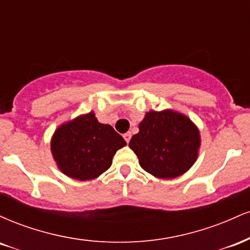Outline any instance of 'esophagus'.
Listing matches in <instances>:
<instances>
[{
  "mask_svg": "<svg viewBox=\"0 0 250 250\" xmlns=\"http://www.w3.org/2000/svg\"><path fill=\"white\" fill-rule=\"evenodd\" d=\"M123 137H125V142L129 143V141H130V139H131V134H130V133H125V134H123Z\"/></svg>",
  "mask_w": 250,
  "mask_h": 250,
  "instance_id": "34e87169",
  "label": "esophagus"
}]
</instances>
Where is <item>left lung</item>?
I'll return each instance as SVG.
<instances>
[{
	"label": "left lung",
	"mask_w": 250,
	"mask_h": 250,
	"mask_svg": "<svg viewBox=\"0 0 250 250\" xmlns=\"http://www.w3.org/2000/svg\"><path fill=\"white\" fill-rule=\"evenodd\" d=\"M200 130L185 114L173 109L149 110L129 147L142 169L159 179H175L191 168L199 156Z\"/></svg>",
	"instance_id": "obj_1"
}]
</instances>
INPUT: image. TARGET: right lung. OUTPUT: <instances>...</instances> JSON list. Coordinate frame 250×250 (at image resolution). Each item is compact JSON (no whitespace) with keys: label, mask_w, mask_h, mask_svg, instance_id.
<instances>
[{"label":"right lung","mask_w":250,"mask_h":250,"mask_svg":"<svg viewBox=\"0 0 250 250\" xmlns=\"http://www.w3.org/2000/svg\"><path fill=\"white\" fill-rule=\"evenodd\" d=\"M125 146L121 135L111 125L100 123L90 111L62 123L51 136L50 150L63 174L88 181L108 170L114 155Z\"/></svg>","instance_id":"right-lung-1"}]
</instances>
